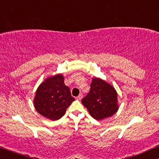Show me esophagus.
<instances>
[{
    "instance_id": "obj_1",
    "label": "esophagus",
    "mask_w": 159,
    "mask_h": 159,
    "mask_svg": "<svg viewBox=\"0 0 159 159\" xmlns=\"http://www.w3.org/2000/svg\"><path fill=\"white\" fill-rule=\"evenodd\" d=\"M82 97H83V95H82V94H80L77 98H76V99L79 100V101H80V100H81V99L82 98Z\"/></svg>"
}]
</instances>
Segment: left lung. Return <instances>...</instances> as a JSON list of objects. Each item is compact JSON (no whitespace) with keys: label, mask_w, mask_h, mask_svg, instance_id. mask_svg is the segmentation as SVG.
<instances>
[{"label":"left lung","mask_w":159,"mask_h":159,"mask_svg":"<svg viewBox=\"0 0 159 159\" xmlns=\"http://www.w3.org/2000/svg\"><path fill=\"white\" fill-rule=\"evenodd\" d=\"M82 103L96 120L111 116L119 109L116 90L109 83L97 77L93 79L90 92Z\"/></svg>","instance_id":"8db88e82"}]
</instances>
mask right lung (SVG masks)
<instances>
[{
  "label": "right lung",
  "instance_id": "add662e5",
  "mask_svg": "<svg viewBox=\"0 0 159 159\" xmlns=\"http://www.w3.org/2000/svg\"><path fill=\"white\" fill-rule=\"evenodd\" d=\"M75 100L69 87L64 84V76L58 74L48 77L39 85L34 106L39 114L55 121L64 116L66 108Z\"/></svg>",
  "mask_w": 159,
  "mask_h": 159
}]
</instances>
